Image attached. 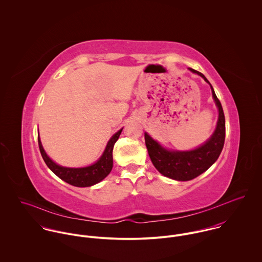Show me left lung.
Returning <instances> with one entry per match:
<instances>
[{
  "mask_svg": "<svg viewBox=\"0 0 262 262\" xmlns=\"http://www.w3.org/2000/svg\"><path fill=\"white\" fill-rule=\"evenodd\" d=\"M191 73L201 75L211 86L212 95L219 110L217 127L213 135L203 145L188 151L168 150L162 147L145 132V144L148 150L150 159L155 168L164 177L171 180L186 182L190 181L205 172L218 159L223 149L225 142V116L222 105L217 98L212 84L206 76L188 69Z\"/></svg>",
  "mask_w": 262,
  "mask_h": 262,
  "instance_id": "8db88e82",
  "label": "left lung"
}]
</instances>
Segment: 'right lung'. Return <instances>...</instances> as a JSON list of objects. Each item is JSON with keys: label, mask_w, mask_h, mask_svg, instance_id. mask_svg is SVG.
Returning a JSON list of instances; mask_svg holds the SVG:
<instances>
[{"label": "right lung", "mask_w": 262, "mask_h": 262, "mask_svg": "<svg viewBox=\"0 0 262 262\" xmlns=\"http://www.w3.org/2000/svg\"><path fill=\"white\" fill-rule=\"evenodd\" d=\"M123 128L113 135L109 142L107 143V146L104 150L102 156L100 157V159L94 164L85 167L72 168V167H64V166L58 165L54 161H52L49 158V156L46 154V152L42 147L39 137H38V145H39L42 158L45 161L46 165L60 180L75 187H91L103 181L111 172L113 168V148Z\"/></svg>", "instance_id": "1"}]
</instances>
